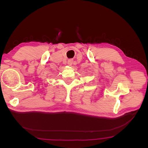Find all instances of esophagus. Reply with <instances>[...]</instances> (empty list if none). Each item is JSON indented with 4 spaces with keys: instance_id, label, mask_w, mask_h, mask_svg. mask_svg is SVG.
Instances as JSON below:
<instances>
[{
    "instance_id": "obj_1",
    "label": "esophagus",
    "mask_w": 148,
    "mask_h": 148,
    "mask_svg": "<svg viewBox=\"0 0 148 148\" xmlns=\"http://www.w3.org/2000/svg\"><path fill=\"white\" fill-rule=\"evenodd\" d=\"M73 59H69L68 60V65L69 66H71V65L73 64Z\"/></svg>"
}]
</instances>
